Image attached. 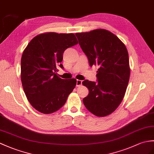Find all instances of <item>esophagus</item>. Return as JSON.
I'll return each instance as SVG.
<instances>
[{"label": "esophagus", "instance_id": "esophagus-1", "mask_svg": "<svg viewBox=\"0 0 154 154\" xmlns=\"http://www.w3.org/2000/svg\"><path fill=\"white\" fill-rule=\"evenodd\" d=\"M81 85H82V81L77 80V81H76V87H80Z\"/></svg>", "mask_w": 154, "mask_h": 154}]
</instances>
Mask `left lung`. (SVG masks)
Instances as JSON below:
<instances>
[{
  "label": "left lung",
  "mask_w": 154,
  "mask_h": 154,
  "mask_svg": "<svg viewBox=\"0 0 154 154\" xmlns=\"http://www.w3.org/2000/svg\"><path fill=\"white\" fill-rule=\"evenodd\" d=\"M75 35L90 66L99 67L97 82L82 83L89 91L84 105L96 116H108L122 102L129 81L127 49L116 35L103 29Z\"/></svg>",
  "instance_id": "1"
}]
</instances>
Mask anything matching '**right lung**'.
I'll use <instances>...</instances> for the list:
<instances>
[{"instance_id": "right-lung-1", "label": "right lung", "mask_w": 154, "mask_h": 154, "mask_svg": "<svg viewBox=\"0 0 154 154\" xmlns=\"http://www.w3.org/2000/svg\"><path fill=\"white\" fill-rule=\"evenodd\" d=\"M78 43L73 33H42L29 42L21 59V80L25 94L33 108L42 113L58 111L65 104L77 80L57 75L63 68V54Z\"/></svg>"}]
</instances>
